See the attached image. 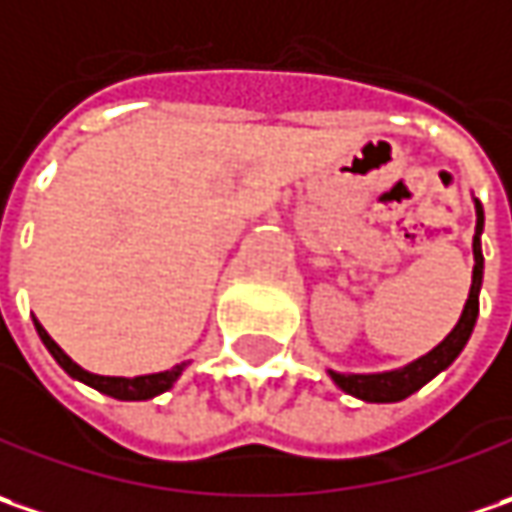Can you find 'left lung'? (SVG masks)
<instances>
[{"instance_id":"8db88e82","label":"left lung","mask_w":512,"mask_h":512,"mask_svg":"<svg viewBox=\"0 0 512 512\" xmlns=\"http://www.w3.org/2000/svg\"><path fill=\"white\" fill-rule=\"evenodd\" d=\"M481 232H484V209L476 200V234H473V283H470V295L464 303V312L453 326V332L433 346L427 355L410 361L407 367L387 369V372H335L329 369V378L335 381V387H341L346 395H355L367 404H395L410 398L412 392L430 384L438 372L450 367L461 355V349L467 346L473 326L478 318V292H481V278H484V255H481Z\"/></svg>"}]
</instances>
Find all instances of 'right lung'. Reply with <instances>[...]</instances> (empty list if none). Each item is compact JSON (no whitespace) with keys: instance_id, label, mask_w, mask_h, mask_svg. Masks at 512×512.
I'll list each match as a JSON object with an SVG mask.
<instances>
[{"instance_id":"add662e5","label":"right lung","mask_w":512,"mask_h":512,"mask_svg":"<svg viewBox=\"0 0 512 512\" xmlns=\"http://www.w3.org/2000/svg\"><path fill=\"white\" fill-rule=\"evenodd\" d=\"M36 332H39V338H42V344L45 349L54 355V361L59 367L65 369L71 378H77L82 384H88V387H94L102 395H111V398H117V401H148V398H154V395H160V392H166V389L174 387V381L183 375V369L186 364H177V367L166 369V372H151V375H137V378H120V375H94V372H88V369H82L79 364H74L59 344H56L54 338L45 332V326L39 321H34Z\"/></svg>"}]
</instances>
